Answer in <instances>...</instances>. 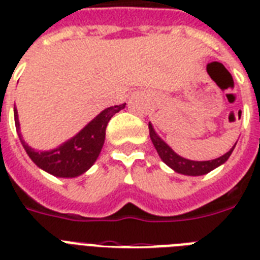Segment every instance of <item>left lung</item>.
I'll return each instance as SVG.
<instances>
[{
    "instance_id": "1",
    "label": "left lung",
    "mask_w": 260,
    "mask_h": 260,
    "mask_svg": "<svg viewBox=\"0 0 260 260\" xmlns=\"http://www.w3.org/2000/svg\"><path fill=\"white\" fill-rule=\"evenodd\" d=\"M148 129H150V138L152 140V144L156 148L159 156H160L163 162L166 163L167 166H170L173 170L177 171V173L185 174V175H193V177H196V175H204V174L209 173V171L218 167L224 162H226L231 154H232L235 146H236L235 144L225 155H222L220 158L213 159V160H205V162H196V160H189V159L182 158V156L175 154L170 147L167 146L166 143L163 142L162 139L155 134L154 128H152L151 124H148Z\"/></svg>"
}]
</instances>
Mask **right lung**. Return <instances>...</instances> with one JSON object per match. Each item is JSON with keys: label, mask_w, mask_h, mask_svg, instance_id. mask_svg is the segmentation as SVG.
<instances>
[{"label": "right lung", "mask_w": 260, "mask_h": 260, "mask_svg": "<svg viewBox=\"0 0 260 260\" xmlns=\"http://www.w3.org/2000/svg\"><path fill=\"white\" fill-rule=\"evenodd\" d=\"M124 108H125V104L106 108L93 121H90L77 136L70 139L69 142L58 148L52 151H44V152L32 150L24 142L21 132H20V124H18L16 109H14V122H16L18 138L21 140L22 147L25 148L26 154L34 160L36 166L47 173L52 174L55 177L73 178L78 177L93 166L105 142V131L108 122L113 117V114Z\"/></svg>", "instance_id": "1"}]
</instances>
